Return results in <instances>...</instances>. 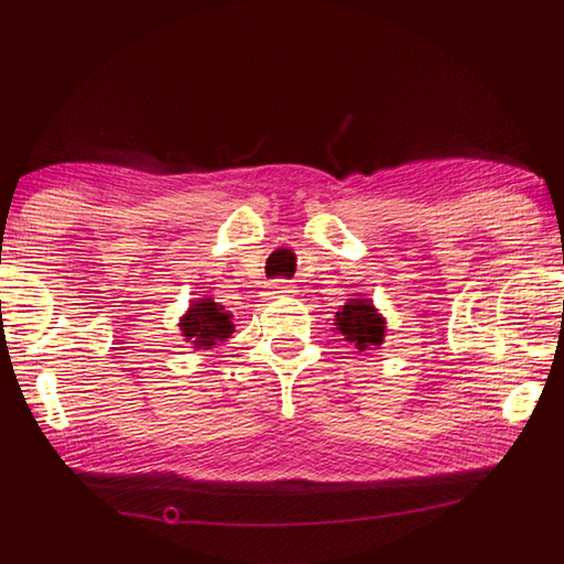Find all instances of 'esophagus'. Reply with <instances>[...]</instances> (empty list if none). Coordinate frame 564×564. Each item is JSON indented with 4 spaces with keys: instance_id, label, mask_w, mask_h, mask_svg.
Masks as SVG:
<instances>
[{
    "instance_id": "obj_1",
    "label": "esophagus",
    "mask_w": 564,
    "mask_h": 564,
    "mask_svg": "<svg viewBox=\"0 0 564 564\" xmlns=\"http://www.w3.org/2000/svg\"><path fill=\"white\" fill-rule=\"evenodd\" d=\"M293 293V285L289 281H271L269 283V295H285Z\"/></svg>"
}]
</instances>
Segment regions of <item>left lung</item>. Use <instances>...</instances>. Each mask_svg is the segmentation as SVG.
Here are the masks:
<instances>
[{"instance_id":"obj_1","label":"left lung","mask_w":564,"mask_h":564,"mask_svg":"<svg viewBox=\"0 0 564 564\" xmlns=\"http://www.w3.org/2000/svg\"><path fill=\"white\" fill-rule=\"evenodd\" d=\"M336 326L346 336V340L356 343L358 350H366L370 346H380L386 336V321L378 316L370 301L352 299L343 311L336 313Z\"/></svg>"}]
</instances>
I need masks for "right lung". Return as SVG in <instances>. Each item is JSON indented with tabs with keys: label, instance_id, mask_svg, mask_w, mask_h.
I'll use <instances>...</instances> for the list:
<instances>
[{
	"label": "right lung",
	"instance_id": "obj_1",
	"mask_svg": "<svg viewBox=\"0 0 564 564\" xmlns=\"http://www.w3.org/2000/svg\"><path fill=\"white\" fill-rule=\"evenodd\" d=\"M234 316L224 305L214 303L212 299L196 301L191 305L186 318L181 321V330L184 336L194 343L196 348H212L216 343L231 338L234 333Z\"/></svg>",
	"mask_w": 564,
	"mask_h": 564
}]
</instances>
